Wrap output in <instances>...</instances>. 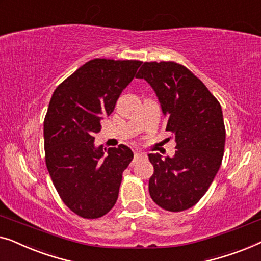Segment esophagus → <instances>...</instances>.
<instances>
[{
  "label": "esophagus",
  "instance_id": "1",
  "mask_svg": "<svg viewBox=\"0 0 261 261\" xmlns=\"http://www.w3.org/2000/svg\"><path fill=\"white\" fill-rule=\"evenodd\" d=\"M144 156H146L144 152L139 151V150H135V159H136V160L141 159V157H144Z\"/></svg>",
  "mask_w": 261,
  "mask_h": 261
}]
</instances>
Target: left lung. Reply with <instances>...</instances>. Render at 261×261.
I'll return each mask as SVG.
<instances>
[{
  "mask_svg": "<svg viewBox=\"0 0 261 261\" xmlns=\"http://www.w3.org/2000/svg\"><path fill=\"white\" fill-rule=\"evenodd\" d=\"M159 97L167 131L176 142L174 157L149 153L153 174L149 193L169 212H182L201 200L221 166L226 129L221 105L186 66L174 61L144 62L136 75Z\"/></svg>",
  "mask_w": 261,
  "mask_h": 261,
  "instance_id": "obj_1",
  "label": "left lung"
}]
</instances>
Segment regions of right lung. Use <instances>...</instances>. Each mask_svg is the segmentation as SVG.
<instances>
[{
	"instance_id": "obj_1",
	"label": "right lung",
	"mask_w": 261,
	"mask_h": 261,
	"mask_svg": "<svg viewBox=\"0 0 261 261\" xmlns=\"http://www.w3.org/2000/svg\"><path fill=\"white\" fill-rule=\"evenodd\" d=\"M142 61L93 59L65 79L50 98L43 122L46 166L64 203L84 219H98L118 199L129 146H94L102 117L115 110Z\"/></svg>"
}]
</instances>
